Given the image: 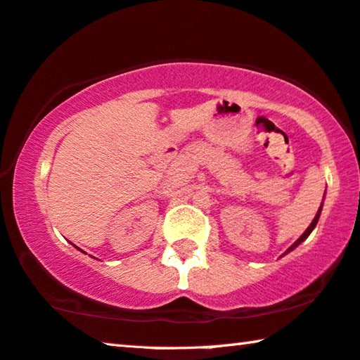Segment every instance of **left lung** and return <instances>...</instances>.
<instances>
[{
  "label": "left lung",
  "instance_id": "1",
  "mask_svg": "<svg viewBox=\"0 0 360 360\" xmlns=\"http://www.w3.org/2000/svg\"><path fill=\"white\" fill-rule=\"evenodd\" d=\"M321 210H322V207L321 208H319V211H317V214H316V218H314L312 219V222H311V226L309 227H307V229L304 231V233H303V236H301L300 238H298V240H296L293 245H292V247H290L288 250H287V253L288 252H292V250H295L296 247H298V245L301 243V242H304L306 240V238L307 237H309V233L314 231V227H316V224H317V221H319V218H321Z\"/></svg>",
  "mask_w": 360,
  "mask_h": 360
}]
</instances>
